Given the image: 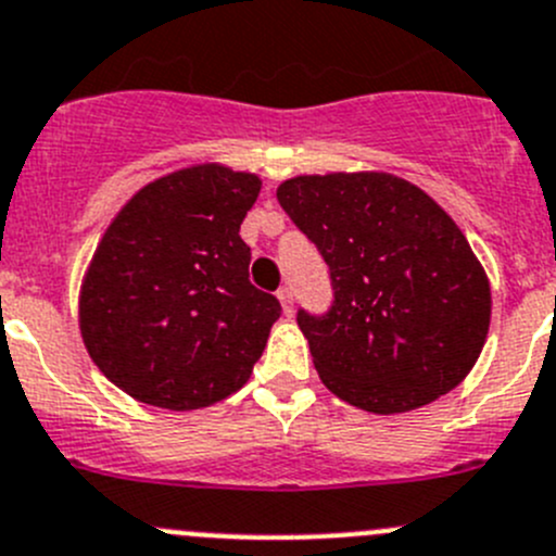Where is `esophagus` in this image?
I'll use <instances>...</instances> for the list:
<instances>
[{
    "instance_id": "1",
    "label": "esophagus",
    "mask_w": 556,
    "mask_h": 556,
    "mask_svg": "<svg viewBox=\"0 0 556 556\" xmlns=\"http://www.w3.org/2000/svg\"><path fill=\"white\" fill-rule=\"evenodd\" d=\"M277 299H279V304H282L285 315H288V317L293 315V288H279Z\"/></svg>"
}]
</instances>
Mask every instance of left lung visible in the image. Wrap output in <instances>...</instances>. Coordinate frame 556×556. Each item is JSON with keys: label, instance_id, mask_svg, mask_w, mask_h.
Returning a JSON list of instances; mask_svg holds the SVG:
<instances>
[{"label": "left lung", "instance_id": "8db88e82", "mask_svg": "<svg viewBox=\"0 0 556 556\" xmlns=\"http://www.w3.org/2000/svg\"><path fill=\"white\" fill-rule=\"evenodd\" d=\"M277 201L331 271V309H299V328L333 396L407 413L470 375L492 288L459 225L421 187L382 170L295 176Z\"/></svg>", "mask_w": 556, "mask_h": 556}]
</instances>
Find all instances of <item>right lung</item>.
<instances>
[{
    "label": "right lung",
    "instance_id": "1",
    "mask_svg": "<svg viewBox=\"0 0 556 556\" xmlns=\"http://www.w3.org/2000/svg\"><path fill=\"white\" fill-rule=\"evenodd\" d=\"M261 179L190 165L135 192L80 282V337L97 369L143 404L201 409L239 391L279 301L250 282L239 228Z\"/></svg>",
    "mask_w": 556,
    "mask_h": 556
}]
</instances>
